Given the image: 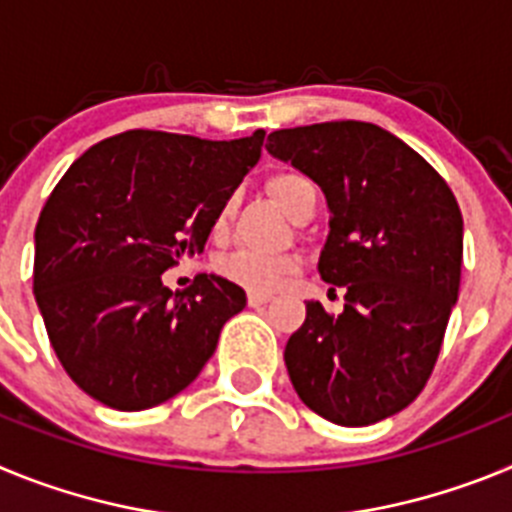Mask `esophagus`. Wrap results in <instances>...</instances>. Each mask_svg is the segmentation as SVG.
Wrapping results in <instances>:
<instances>
[{
  "mask_svg": "<svg viewBox=\"0 0 512 512\" xmlns=\"http://www.w3.org/2000/svg\"><path fill=\"white\" fill-rule=\"evenodd\" d=\"M266 302H271V295H266V292H248V305L251 307H261Z\"/></svg>",
  "mask_w": 512,
  "mask_h": 512,
  "instance_id": "34e87169",
  "label": "esophagus"
}]
</instances>
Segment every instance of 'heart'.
<instances>
[{"instance_id": "heart-1", "label": "heart", "mask_w": 512, "mask_h": 512, "mask_svg": "<svg viewBox=\"0 0 512 512\" xmlns=\"http://www.w3.org/2000/svg\"><path fill=\"white\" fill-rule=\"evenodd\" d=\"M269 192L277 200V205L284 212H292L297 202L307 194L315 192V184L307 179L300 171H279L269 179ZM230 202L217 212L215 230H223L230 217ZM295 271V261L284 259V256H269V253H256V251H238L230 259L223 261V274L238 282L241 287L251 289V292H274L282 287L284 279Z\"/></svg>"}]
</instances>
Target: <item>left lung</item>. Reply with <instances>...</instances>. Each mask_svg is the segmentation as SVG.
I'll return each mask as SVG.
<instances>
[{"label": "left lung", "mask_w": 512, "mask_h": 512, "mask_svg": "<svg viewBox=\"0 0 512 512\" xmlns=\"http://www.w3.org/2000/svg\"><path fill=\"white\" fill-rule=\"evenodd\" d=\"M266 151L325 194L323 282L338 318L307 300L284 348L292 387L338 425H372L420 395L459 297L464 220L438 171L390 130L359 120L274 130Z\"/></svg>", "instance_id": "left-lung-1"}]
</instances>
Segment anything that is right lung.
Returning <instances> with one entry per match:
<instances>
[{
	"label": "right lung",
	"instance_id": "obj_1",
	"mask_svg": "<svg viewBox=\"0 0 512 512\" xmlns=\"http://www.w3.org/2000/svg\"><path fill=\"white\" fill-rule=\"evenodd\" d=\"M264 130L238 140L130 130L79 156L35 225L33 292L58 361L107 408L146 410L189 387L246 292L161 274L205 251L217 212L259 164Z\"/></svg>",
	"mask_w": 512,
	"mask_h": 512
}]
</instances>
